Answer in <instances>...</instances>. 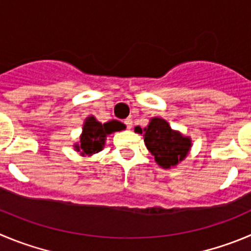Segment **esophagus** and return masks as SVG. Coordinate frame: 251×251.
Masks as SVG:
<instances>
[{"label": "esophagus", "instance_id": "esophagus-1", "mask_svg": "<svg viewBox=\"0 0 251 251\" xmlns=\"http://www.w3.org/2000/svg\"><path fill=\"white\" fill-rule=\"evenodd\" d=\"M125 125L127 126V128H131V127H132V120H131V119H126Z\"/></svg>", "mask_w": 251, "mask_h": 251}]
</instances>
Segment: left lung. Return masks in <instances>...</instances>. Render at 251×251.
Here are the masks:
<instances>
[{"label": "left lung", "mask_w": 251, "mask_h": 251, "mask_svg": "<svg viewBox=\"0 0 251 251\" xmlns=\"http://www.w3.org/2000/svg\"><path fill=\"white\" fill-rule=\"evenodd\" d=\"M135 132L144 135L147 150L154 156L156 163L165 170L178 166L191 151V137L173 130L162 118H152L144 128L136 126Z\"/></svg>", "instance_id": "8db88e82"}]
</instances>
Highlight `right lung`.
I'll return each mask as SVG.
<instances>
[{
    "label": "right lung",
    "mask_w": 251,
    "mask_h": 251,
    "mask_svg": "<svg viewBox=\"0 0 251 251\" xmlns=\"http://www.w3.org/2000/svg\"><path fill=\"white\" fill-rule=\"evenodd\" d=\"M125 127L126 126L118 120L101 124L97 120L95 116H88L84 121L79 141L73 145V147L83 157L85 156L90 157L94 153H98L104 149L107 135L124 130Z\"/></svg>",
    "instance_id": "add662e5"
}]
</instances>
